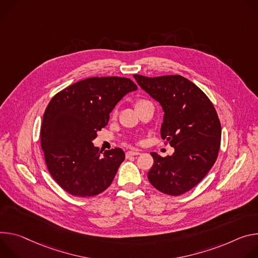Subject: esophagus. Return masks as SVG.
<instances>
[{
	"mask_svg": "<svg viewBox=\"0 0 258 258\" xmlns=\"http://www.w3.org/2000/svg\"><path fill=\"white\" fill-rule=\"evenodd\" d=\"M140 154H141V153H140L139 151H129V152L126 153V157L129 158V157H131V156H138V155H140Z\"/></svg>",
	"mask_w": 258,
	"mask_h": 258,
	"instance_id": "esophagus-1",
	"label": "esophagus"
}]
</instances>
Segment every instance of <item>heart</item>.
<instances>
[{"label":"heart","instance_id":"1","mask_svg":"<svg viewBox=\"0 0 258 258\" xmlns=\"http://www.w3.org/2000/svg\"><path fill=\"white\" fill-rule=\"evenodd\" d=\"M144 102H146V100H139V101H137V102H136L135 106H136V105H139V104H141V103H144ZM114 113H116V111L113 112V114H114Z\"/></svg>","mask_w":258,"mask_h":258}]
</instances>
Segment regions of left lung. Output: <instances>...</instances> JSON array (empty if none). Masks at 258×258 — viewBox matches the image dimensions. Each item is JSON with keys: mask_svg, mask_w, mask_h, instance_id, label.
<instances>
[{"mask_svg": "<svg viewBox=\"0 0 258 258\" xmlns=\"http://www.w3.org/2000/svg\"><path fill=\"white\" fill-rule=\"evenodd\" d=\"M133 77L162 105L161 136L174 148L173 155L165 158L151 154L154 165L148 178L164 194L182 195L206 176L217 159L221 139L217 112L207 95L184 77Z\"/></svg>", "mask_w": 258, "mask_h": 258, "instance_id": "obj_1", "label": "left lung"}]
</instances>
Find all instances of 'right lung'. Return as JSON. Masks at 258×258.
Wrapping results in <instances>:
<instances>
[{
  "label": "right lung",
  "mask_w": 258,
  "mask_h": 258,
  "mask_svg": "<svg viewBox=\"0 0 258 258\" xmlns=\"http://www.w3.org/2000/svg\"><path fill=\"white\" fill-rule=\"evenodd\" d=\"M137 86L128 78L93 77L53 96L43 117L41 147L53 179L77 197L105 190L125 159L122 149L99 151L92 144L109 112Z\"/></svg>",
  "instance_id": "add662e5"
}]
</instances>
